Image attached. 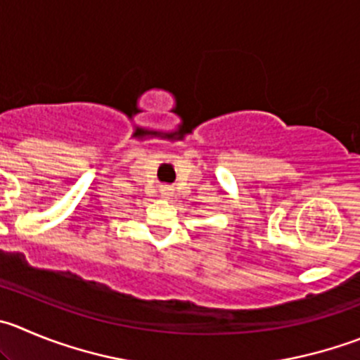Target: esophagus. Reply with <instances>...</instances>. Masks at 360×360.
I'll return each instance as SVG.
<instances>
[{"label":"esophagus","instance_id":"1","mask_svg":"<svg viewBox=\"0 0 360 360\" xmlns=\"http://www.w3.org/2000/svg\"><path fill=\"white\" fill-rule=\"evenodd\" d=\"M171 187L169 186H162V189H160V194H162L164 198H169L171 196Z\"/></svg>","mask_w":360,"mask_h":360}]
</instances>
